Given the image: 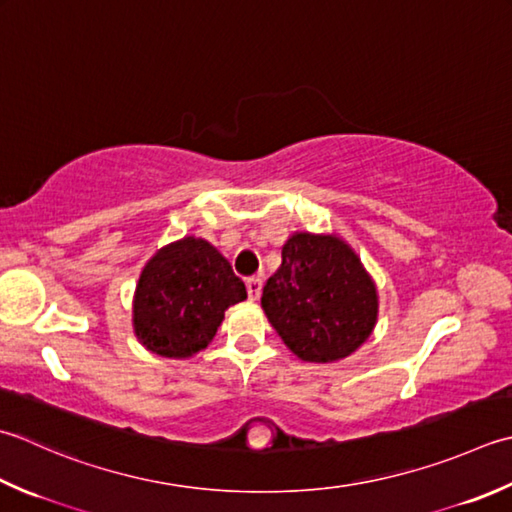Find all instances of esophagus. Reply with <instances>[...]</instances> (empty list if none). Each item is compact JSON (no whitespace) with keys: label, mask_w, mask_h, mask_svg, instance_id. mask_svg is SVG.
<instances>
[{"label":"esophagus","mask_w":512,"mask_h":512,"mask_svg":"<svg viewBox=\"0 0 512 512\" xmlns=\"http://www.w3.org/2000/svg\"><path fill=\"white\" fill-rule=\"evenodd\" d=\"M262 277H248L246 279V290H248V297L250 299H253V302H255V299L259 297V295H262Z\"/></svg>","instance_id":"esophagus-1"}]
</instances>
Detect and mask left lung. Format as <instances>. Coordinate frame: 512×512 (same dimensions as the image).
Returning <instances> with one entry per match:
<instances>
[{
	"label": "left lung",
	"mask_w": 512,
	"mask_h": 512,
	"mask_svg": "<svg viewBox=\"0 0 512 512\" xmlns=\"http://www.w3.org/2000/svg\"><path fill=\"white\" fill-rule=\"evenodd\" d=\"M262 308L282 342L313 364L353 355L377 324V286L337 235L295 233L268 279Z\"/></svg>",
	"instance_id": "8db88e82"
}]
</instances>
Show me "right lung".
Masks as SVG:
<instances>
[{
	"mask_svg": "<svg viewBox=\"0 0 512 512\" xmlns=\"http://www.w3.org/2000/svg\"><path fill=\"white\" fill-rule=\"evenodd\" d=\"M244 299L228 259L206 239L184 237L159 248L139 275L135 335L155 355L193 357L213 342L226 308Z\"/></svg>",
	"mask_w": 512,
	"mask_h": 512,
	"instance_id": "add662e5",
	"label": "right lung"
}]
</instances>
